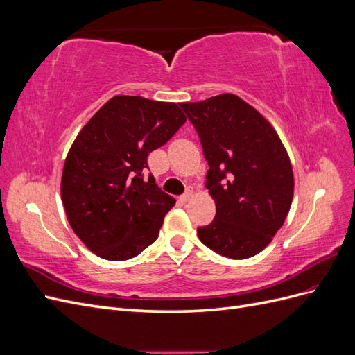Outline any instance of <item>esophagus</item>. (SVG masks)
Returning a JSON list of instances; mask_svg holds the SVG:
<instances>
[{
	"label": "esophagus",
	"mask_w": 355,
	"mask_h": 355,
	"mask_svg": "<svg viewBox=\"0 0 355 355\" xmlns=\"http://www.w3.org/2000/svg\"><path fill=\"white\" fill-rule=\"evenodd\" d=\"M192 197H194V191H192V189H188V191L185 192V194H182V196H180V200H182V201H189Z\"/></svg>",
	"instance_id": "esophagus-1"
}]
</instances>
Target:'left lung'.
<instances>
[{"instance_id": "left-lung-1", "label": "left lung", "mask_w": 355, "mask_h": 355, "mask_svg": "<svg viewBox=\"0 0 355 355\" xmlns=\"http://www.w3.org/2000/svg\"><path fill=\"white\" fill-rule=\"evenodd\" d=\"M209 163L216 216L197 230L204 245L230 259L262 252L283 227L293 200V170L275 128L231 93L180 103Z\"/></svg>"}]
</instances>
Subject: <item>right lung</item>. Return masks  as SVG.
<instances>
[{"label": "right lung", "mask_w": 355, "mask_h": 355, "mask_svg": "<svg viewBox=\"0 0 355 355\" xmlns=\"http://www.w3.org/2000/svg\"><path fill=\"white\" fill-rule=\"evenodd\" d=\"M185 114L175 102L114 96L87 121L63 166L60 196L73 232L106 261L153 244L176 200L148 180V155L168 142Z\"/></svg>", "instance_id": "obj_1"}]
</instances>
